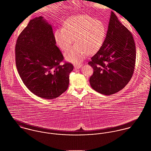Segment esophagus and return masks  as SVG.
<instances>
[{
	"label": "esophagus",
	"mask_w": 151,
	"mask_h": 151,
	"mask_svg": "<svg viewBox=\"0 0 151 151\" xmlns=\"http://www.w3.org/2000/svg\"><path fill=\"white\" fill-rule=\"evenodd\" d=\"M74 66L76 69H79L82 66V65L80 64H76V65H74Z\"/></svg>",
	"instance_id": "obj_1"
}]
</instances>
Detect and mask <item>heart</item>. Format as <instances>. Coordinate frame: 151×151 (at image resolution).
I'll use <instances>...</instances> for the list:
<instances>
[{
    "instance_id": "heart-1",
    "label": "heart",
    "mask_w": 151,
    "mask_h": 151,
    "mask_svg": "<svg viewBox=\"0 0 151 151\" xmlns=\"http://www.w3.org/2000/svg\"><path fill=\"white\" fill-rule=\"evenodd\" d=\"M106 28L104 22L88 16L72 17L65 22L63 28L57 29L54 38L62 50H67L76 41V43L65 53L66 60L78 63L86 56L97 52L104 42Z\"/></svg>"
}]
</instances>
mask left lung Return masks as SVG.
<instances>
[{
	"instance_id": "8db88e82",
	"label": "left lung",
	"mask_w": 151,
	"mask_h": 151,
	"mask_svg": "<svg viewBox=\"0 0 151 151\" xmlns=\"http://www.w3.org/2000/svg\"><path fill=\"white\" fill-rule=\"evenodd\" d=\"M135 56L132 35L111 12L104 42L88 63L94 71L91 87L105 95L122 90L132 76Z\"/></svg>"
}]
</instances>
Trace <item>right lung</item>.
<instances>
[{
    "label": "right lung",
    "mask_w": 151,
    "mask_h": 151,
    "mask_svg": "<svg viewBox=\"0 0 151 151\" xmlns=\"http://www.w3.org/2000/svg\"><path fill=\"white\" fill-rule=\"evenodd\" d=\"M15 52L19 75L34 94L52 99L67 89L74 66L60 65L63 55L56 45L52 25L43 17L30 20L17 38Z\"/></svg>",
    "instance_id": "1"
}]
</instances>
